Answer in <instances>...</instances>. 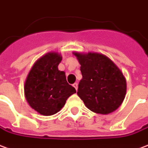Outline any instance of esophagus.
I'll return each mask as SVG.
<instances>
[{
	"instance_id": "esophagus-1",
	"label": "esophagus",
	"mask_w": 148,
	"mask_h": 148,
	"mask_svg": "<svg viewBox=\"0 0 148 148\" xmlns=\"http://www.w3.org/2000/svg\"><path fill=\"white\" fill-rule=\"evenodd\" d=\"M73 87H75V89L76 90H77V89H78V84H77V83H75V84H73Z\"/></svg>"
}]
</instances>
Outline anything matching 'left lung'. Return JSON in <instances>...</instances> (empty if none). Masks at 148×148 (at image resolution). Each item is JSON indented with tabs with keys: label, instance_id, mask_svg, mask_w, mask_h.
<instances>
[{
	"label": "left lung",
	"instance_id": "1",
	"mask_svg": "<svg viewBox=\"0 0 148 148\" xmlns=\"http://www.w3.org/2000/svg\"><path fill=\"white\" fill-rule=\"evenodd\" d=\"M80 64L83 78L77 95L90 110L101 114L114 112L122 103L126 80L117 65L105 55L74 53Z\"/></svg>",
	"mask_w": 148,
	"mask_h": 148
}]
</instances>
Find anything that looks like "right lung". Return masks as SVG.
Masks as SVG:
<instances>
[{
    "label": "right lung",
    "instance_id": "1",
    "mask_svg": "<svg viewBox=\"0 0 148 148\" xmlns=\"http://www.w3.org/2000/svg\"><path fill=\"white\" fill-rule=\"evenodd\" d=\"M62 58L58 53H48L32 67L25 82L24 92L31 108L44 116L58 113L67 99L75 93L68 84L64 72L58 70Z\"/></svg>",
    "mask_w": 148,
    "mask_h": 148
}]
</instances>
